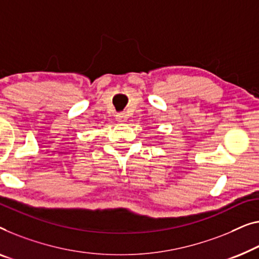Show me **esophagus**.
Returning a JSON list of instances; mask_svg holds the SVG:
<instances>
[{
  "mask_svg": "<svg viewBox=\"0 0 259 259\" xmlns=\"http://www.w3.org/2000/svg\"><path fill=\"white\" fill-rule=\"evenodd\" d=\"M127 114L126 113H119V114H117V121L119 122V123H125L126 121H127Z\"/></svg>",
  "mask_w": 259,
  "mask_h": 259,
  "instance_id": "obj_1",
  "label": "esophagus"
}]
</instances>
